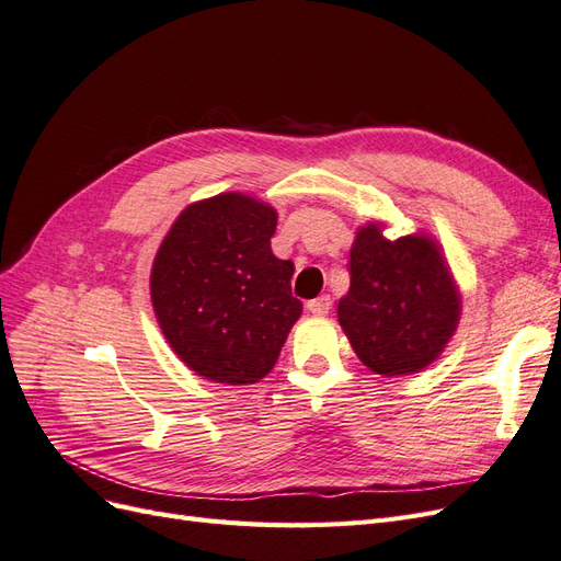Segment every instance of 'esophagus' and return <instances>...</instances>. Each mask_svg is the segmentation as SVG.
I'll return each mask as SVG.
<instances>
[{
    "label": "esophagus",
    "instance_id": "34e87169",
    "mask_svg": "<svg viewBox=\"0 0 561 561\" xmlns=\"http://www.w3.org/2000/svg\"><path fill=\"white\" fill-rule=\"evenodd\" d=\"M307 309H309L313 316H328L330 309H332V299H330V295H320V297L307 301Z\"/></svg>",
    "mask_w": 561,
    "mask_h": 561
}]
</instances>
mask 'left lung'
Here are the masks:
<instances>
[{"label": "left lung", "mask_w": 561, "mask_h": 561, "mask_svg": "<svg viewBox=\"0 0 561 561\" xmlns=\"http://www.w3.org/2000/svg\"><path fill=\"white\" fill-rule=\"evenodd\" d=\"M351 287L339 301V325L371 371L402 377L445 351L461 316V295L431 236L388 241L367 225L351 248Z\"/></svg>", "instance_id": "obj_1"}]
</instances>
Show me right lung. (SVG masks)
Returning a JSON list of instances; mask_svg holds the SVG:
<instances>
[{"instance_id":"add662e5","label":"right lung","mask_w":561,"mask_h":561,"mask_svg":"<svg viewBox=\"0 0 561 561\" xmlns=\"http://www.w3.org/2000/svg\"><path fill=\"white\" fill-rule=\"evenodd\" d=\"M276 210L245 194L186 206L151 266V304L168 344L198 377L243 386L266 377L301 316L295 264L271 252Z\"/></svg>"}]
</instances>
